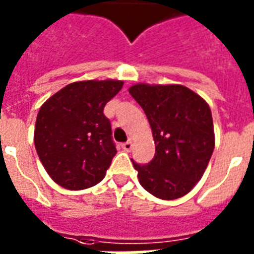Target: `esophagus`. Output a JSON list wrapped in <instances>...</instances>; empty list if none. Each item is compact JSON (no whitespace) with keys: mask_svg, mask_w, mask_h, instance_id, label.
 I'll return each mask as SVG.
<instances>
[{"mask_svg":"<svg viewBox=\"0 0 254 254\" xmlns=\"http://www.w3.org/2000/svg\"><path fill=\"white\" fill-rule=\"evenodd\" d=\"M122 148L125 149V151H127V152H129V151L132 149V141H126V143H123V144H122Z\"/></svg>","mask_w":254,"mask_h":254,"instance_id":"1","label":"esophagus"}]
</instances>
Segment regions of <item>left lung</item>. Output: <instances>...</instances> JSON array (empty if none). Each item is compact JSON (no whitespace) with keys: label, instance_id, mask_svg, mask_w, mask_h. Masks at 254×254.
Returning a JSON list of instances; mask_svg holds the SVG:
<instances>
[{"label":"left lung","instance_id":"8db88e82","mask_svg":"<svg viewBox=\"0 0 254 254\" xmlns=\"http://www.w3.org/2000/svg\"><path fill=\"white\" fill-rule=\"evenodd\" d=\"M128 91L144 110L155 141L148 164L132 160L140 186L162 200L186 196L202 178L215 149L209 106L182 84L136 83Z\"/></svg>","mask_w":254,"mask_h":254}]
</instances>
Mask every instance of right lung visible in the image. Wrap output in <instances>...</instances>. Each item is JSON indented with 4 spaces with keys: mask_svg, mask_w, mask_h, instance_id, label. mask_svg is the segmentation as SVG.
Segmentation results:
<instances>
[{
    "mask_svg": "<svg viewBox=\"0 0 254 254\" xmlns=\"http://www.w3.org/2000/svg\"><path fill=\"white\" fill-rule=\"evenodd\" d=\"M123 80H80L56 92L41 106L34 144L49 176L66 190H86L105 178L117 154L106 103Z\"/></svg>",
    "mask_w": 254,
    "mask_h": 254,
    "instance_id": "obj_1",
    "label": "right lung"
}]
</instances>
